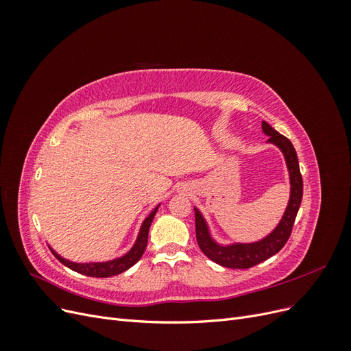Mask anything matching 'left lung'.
Here are the masks:
<instances>
[{
  "label": "left lung",
  "mask_w": 351,
  "mask_h": 351,
  "mask_svg": "<svg viewBox=\"0 0 351 351\" xmlns=\"http://www.w3.org/2000/svg\"><path fill=\"white\" fill-rule=\"evenodd\" d=\"M262 129L269 136L268 142L277 145L285 156L287 167H289V171H290V182H291L290 202L280 222V226L275 228L267 239L253 244H236V246H230V247H221L210 240L204 218H202V215L199 214V210H195L196 240L200 250L204 252L210 261H214L215 263L226 268L247 269L254 267V265L269 259L275 253H278L284 247L287 240H289L291 236L297 212H299V208L302 204L303 178L300 174L299 159H297V154L293 143L287 139L285 136L272 129L267 121H262Z\"/></svg>",
  "instance_id": "obj_1"
}]
</instances>
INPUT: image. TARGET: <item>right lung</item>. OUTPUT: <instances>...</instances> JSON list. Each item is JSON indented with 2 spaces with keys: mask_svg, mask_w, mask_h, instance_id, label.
Instances as JSON below:
<instances>
[{
  "mask_svg": "<svg viewBox=\"0 0 351 351\" xmlns=\"http://www.w3.org/2000/svg\"><path fill=\"white\" fill-rule=\"evenodd\" d=\"M155 214H156V209L145 219L143 226L141 228V232H139V237H137V241L133 246V249L127 253L125 256H123L120 259H115L111 262H102V263H74V262L66 261L64 258H61L60 254H57L54 250H51V252L54 253V256L62 265H66V267H69L70 269L76 271L79 274L88 275V277H97V278L112 277V275L127 271L142 258V254H143V252L146 249V244H147V232H149V227L152 224V219H154Z\"/></svg>",
  "mask_w": 351,
  "mask_h": 351,
  "instance_id": "1",
  "label": "right lung"
}]
</instances>
